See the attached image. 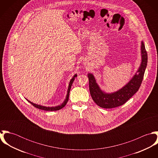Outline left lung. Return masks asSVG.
Returning <instances> with one entry per match:
<instances>
[{"label":"left lung","mask_w":158,"mask_h":158,"mask_svg":"<svg viewBox=\"0 0 158 158\" xmlns=\"http://www.w3.org/2000/svg\"><path fill=\"white\" fill-rule=\"evenodd\" d=\"M141 63L136 73L131 79L121 89L108 93L102 90L95 78L91 73H88L90 94L94 102L103 108H113L123 105L138 91L142 83L147 65V53L143 41L140 45Z\"/></svg>","instance_id":"1"}]
</instances>
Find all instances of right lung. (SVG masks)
<instances>
[{
    "label": "right lung",
    "instance_id": "1",
    "mask_svg": "<svg viewBox=\"0 0 158 158\" xmlns=\"http://www.w3.org/2000/svg\"><path fill=\"white\" fill-rule=\"evenodd\" d=\"M77 77V74H75L73 75V77L71 78V80H70V82H69V86H68V91H67V94H66V98L65 100H64V102L60 105H58V106H42V105H38V104H36V103H34L31 102H30V100H28V99L25 98L29 103H30L32 105H33L35 108H38L40 110H44V111H58V110H60L61 109H62L63 108H64L65 106V105H66V103H68V100H69V93H70V90L71 89V86H72V85L75 80V78Z\"/></svg>",
    "mask_w": 158,
    "mask_h": 158
}]
</instances>
